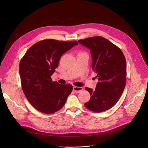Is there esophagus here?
Returning <instances> with one entry per match:
<instances>
[{"mask_svg":"<svg viewBox=\"0 0 148 148\" xmlns=\"http://www.w3.org/2000/svg\"><path fill=\"white\" fill-rule=\"evenodd\" d=\"M83 90V87H79V86H73V90L76 93H79L81 91H82Z\"/></svg>","mask_w":148,"mask_h":148,"instance_id":"1","label":"esophagus"}]
</instances>
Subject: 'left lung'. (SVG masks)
<instances>
[{
    "label": "left lung",
    "instance_id": "left-lung-1",
    "mask_svg": "<svg viewBox=\"0 0 148 148\" xmlns=\"http://www.w3.org/2000/svg\"><path fill=\"white\" fill-rule=\"evenodd\" d=\"M78 42L90 49L92 69L97 74L99 80L95 90L85 88L90 99L85 103V106L94 112L106 111L116 104L124 90L125 58L117 46L101 36L88 38Z\"/></svg>",
    "mask_w": 148,
    "mask_h": 148
}]
</instances>
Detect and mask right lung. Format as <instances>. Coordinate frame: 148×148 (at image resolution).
<instances>
[{
    "mask_svg": "<svg viewBox=\"0 0 148 148\" xmlns=\"http://www.w3.org/2000/svg\"><path fill=\"white\" fill-rule=\"evenodd\" d=\"M77 44L76 41L43 40L31 46L21 59L19 73L23 91L39 112L52 114L64 106L73 86L52 82L51 77L63 53Z\"/></svg>",
    "mask_w": 148,
    "mask_h": 148,
    "instance_id": "obj_1",
    "label": "right lung"
}]
</instances>
